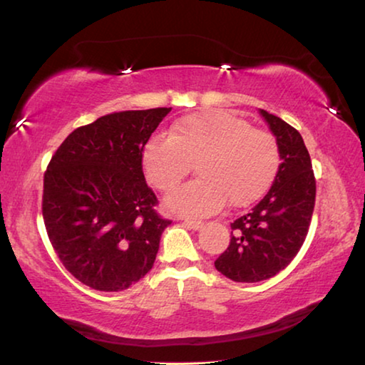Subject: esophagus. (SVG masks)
<instances>
[{"instance_id":"esophagus-1","label":"esophagus","mask_w":365,"mask_h":365,"mask_svg":"<svg viewBox=\"0 0 365 365\" xmlns=\"http://www.w3.org/2000/svg\"><path fill=\"white\" fill-rule=\"evenodd\" d=\"M183 224L187 225V227H190V228H193V230H197V228L202 227V222L201 220H196V219H185Z\"/></svg>"}]
</instances>
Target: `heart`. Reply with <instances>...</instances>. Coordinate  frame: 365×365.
Here are the masks:
<instances>
[{
  "label": "heart",
  "instance_id": "1",
  "mask_svg": "<svg viewBox=\"0 0 365 365\" xmlns=\"http://www.w3.org/2000/svg\"><path fill=\"white\" fill-rule=\"evenodd\" d=\"M196 180L168 197L170 211L206 215L230 202L245 207L262 197L280 169L275 137L250 122L219 110L183 115L172 123L169 137H153L141 153L146 180L169 193L190 174Z\"/></svg>",
  "mask_w": 365,
  "mask_h": 365
}]
</instances>
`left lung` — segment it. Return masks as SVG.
<instances>
[{"label": "left lung", "mask_w": 365, "mask_h": 365, "mask_svg": "<svg viewBox=\"0 0 365 365\" xmlns=\"http://www.w3.org/2000/svg\"><path fill=\"white\" fill-rule=\"evenodd\" d=\"M261 114L280 148L279 174L269 193L232 222L230 245L214 262L227 279L243 283L267 280L293 261L316 205V177L299 132L267 110Z\"/></svg>", "instance_id": "obj_1"}]
</instances>
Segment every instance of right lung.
Returning a JSON list of instances; mask_svg holds the SVG:
<instances>
[{
	"instance_id": "right-lung-1",
	"label": "right lung",
	"mask_w": 365,
	"mask_h": 365,
	"mask_svg": "<svg viewBox=\"0 0 365 365\" xmlns=\"http://www.w3.org/2000/svg\"><path fill=\"white\" fill-rule=\"evenodd\" d=\"M170 108L123 110L73 130L43 177L53 250L83 285L122 292L151 270L164 228L141 153Z\"/></svg>"
}]
</instances>
